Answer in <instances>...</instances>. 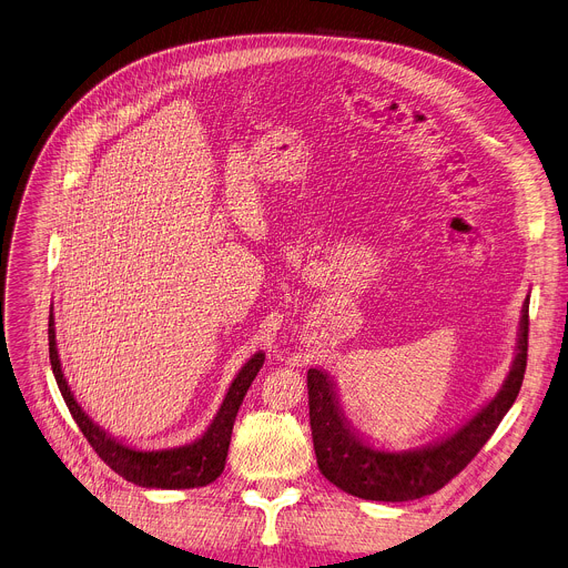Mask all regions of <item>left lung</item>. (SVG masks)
<instances>
[{
    "label": "left lung",
    "instance_id": "8db88e82",
    "mask_svg": "<svg viewBox=\"0 0 568 568\" xmlns=\"http://www.w3.org/2000/svg\"><path fill=\"white\" fill-rule=\"evenodd\" d=\"M528 307L530 298L521 311L517 355L498 394L455 433L422 448L396 453L365 442L344 417L335 381L322 369L307 372V405L320 471L342 491L365 500L403 503L442 489L478 455L519 396L528 363Z\"/></svg>",
    "mask_w": 568,
    "mask_h": 568
}]
</instances>
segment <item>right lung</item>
Returning <instances> with one entry per match:
<instances>
[{
  "label": "right lung",
  "instance_id": "add662e5",
  "mask_svg": "<svg viewBox=\"0 0 568 568\" xmlns=\"http://www.w3.org/2000/svg\"><path fill=\"white\" fill-rule=\"evenodd\" d=\"M49 359H51V372H54L57 385L63 394V400L70 409L72 419L77 422V426L81 428L83 437L94 448V453L104 459L115 474L146 489H192V487L211 485L222 476L237 409L244 400L246 389L251 387L253 378L257 376V372H261L265 363V353L263 351L253 353L248 363L237 372L209 430L192 444L163 448V450L131 448L120 439L111 437L104 428H99L85 415L65 381L59 348H57L54 315L51 313H49Z\"/></svg>",
  "mask_w": 568,
  "mask_h": 568
}]
</instances>
